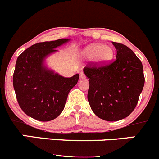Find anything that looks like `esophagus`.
<instances>
[{"label": "esophagus", "instance_id": "obj_1", "mask_svg": "<svg viewBox=\"0 0 159 159\" xmlns=\"http://www.w3.org/2000/svg\"><path fill=\"white\" fill-rule=\"evenodd\" d=\"M80 79H85V78H86V76H85V74L84 73H83V72H80Z\"/></svg>", "mask_w": 159, "mask_h": 159}]
</instances>
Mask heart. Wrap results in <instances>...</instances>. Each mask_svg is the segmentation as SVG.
<instances>
[{
    "mask_svg": "<svg viewBox=\"0 0 159 159\" xmlns=\"http://www.w3.org/2000/svg\"><path fill=\"white\" fill-rule=\"evenodd\" d=\"M114 52L111 47L100 43H93L85 47L81 56L86 60H93L99 64H105L113 58Z\"/></svg>",
    "mask_w": 159,
    "mask_h": 159,
    "instance_id": "1",
    "label": "heart"
}]
</instances>
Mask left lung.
Masks as SVG:
<instances>
[{"instance_id": "left-lung-1", "label": "left lung", "mask_w": 159, "mask_h": 159, "mask_svg": "<svg viewBox=\"0 0 159 159\" xmlns=\"http://www.w3.org/2000/svg\"><path fill=\"white\" fill-rule=\"evenodd\" d=\"M117 54L115 61L101 66H86L89 79L88 101L100 119L116 122L132 113L143 89L142 63L125 45L112 42Z\"/></svg>"}]
</instances>
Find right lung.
I'll list each match as a JSON object with an SVG mask.
<instances>
[{
  "instance_id": "obj_1",
  "label": "right lung",
  "mask_w": 159,
  "mask_h": 159,
  "mask_svg": "<svg viewBox=\"0 0 159 159\" xmlns=\"http://www.w3.org/2000/svg\"><path fill=\"white\" fill-rule=\"evenodd\" d=\"M70 39H59L32 45L17 57L13 86L20 107L34 119L47 122L56 119L64 109L70 91L79 74L70 78L55 73L44 63L56 48Z\"/></svg>"
}]
</instances>
